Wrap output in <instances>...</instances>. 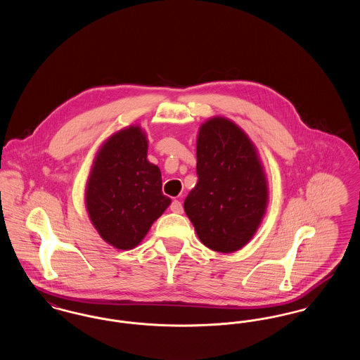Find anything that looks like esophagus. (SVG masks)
Listing matches in <instances>:
<instances>
[{"instance_id": "1", "label": "esophagus", "mask_w": 360, "mask_h": 360, "mask_svg": "<svg viewBox=\"0 0 360 360\" xmlns=\"http://www.w3.org/2000/svg\"><path fill=\"white\" fill-rule=\"evenodd\" d=\"M170 209H172V212H174V213H182V212H184V206H182V204H181L179 201H176V200L172 201Z\"/></svg>"}]
</instances>
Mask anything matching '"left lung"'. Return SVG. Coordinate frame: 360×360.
I'll use <instances>...</instances> for the list:
<instances>
[{"label": "left lung", "mask_w": 360, "mask_h": 360, "mask_svg": "<svg viewBox=\"0 0 360 360\" xmlns=\"http://www.w3.org/2000/svg\"><path fill=\"white\" fill-rule=\"evenodd\" d=\"M197 175L184 204L197 236L213 251H238L255 235L269 201L255 146L235 122L212 117L198 131Z\"/></svg>", "instance_id": "1"}]
</instances>
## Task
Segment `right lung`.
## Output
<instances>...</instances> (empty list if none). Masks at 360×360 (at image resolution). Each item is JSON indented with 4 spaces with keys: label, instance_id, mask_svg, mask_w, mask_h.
Masks as SVG:
<instances>
[{
    "label": "right lung",
    "instance_id": "1",
    "mask_svg": "<svg viewBox=\"0 0 360 360\" xmlns=\"http://www.w3.org/2000/svg\"><path fill=\"white\" fill-rule=\"evenodd\" d=\"M148 141L139 125L109 137L97 153L86 185V209L108 244L132 250L172 200L162 193V174L147 160Z\"/></svg>",
    "mask_w": 360,
    "mask_h": 360
}]
</instances>
